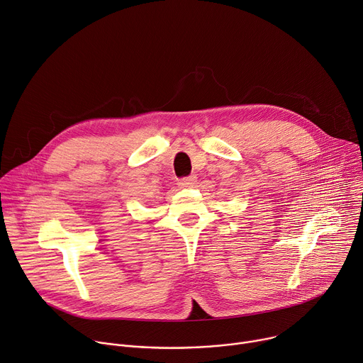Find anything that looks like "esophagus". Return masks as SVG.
I'll return each mask as SVG.
<instances>
[{"label":"esophagus","instance_id":"obj_1","mask_svg":"<svg viewBox=\"0 0 363 363\" xmlns=\"http://www.w3.org/2000/svg\"><path fill=\"white\" fill-rule=\"evenodd\" d=\"M195 182H196L195 177H188V178H182L178 182V185H179V188H192L195 185Z\"/></svg>","mask_w":363,"mask_h":363}]
</instances>
